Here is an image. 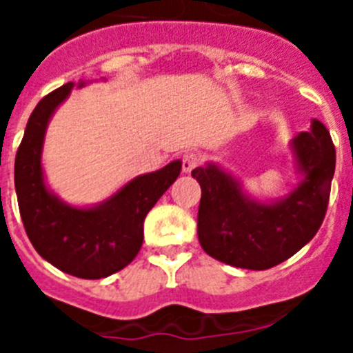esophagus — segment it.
<instances>
[{
    "label": "esophagus",
    "instance_id": "1",
    "mask_svg": "<svg viewBox=\"0 0 353 353\" xmlns=\"http://www.w3.org/2000/svg\"><path fill=\"white\" fill-rule=\"evenodd\" d=\"M199 164H201V157H199L198 154H194V152H187V154H183L182 157L183 173H191V171L196 170Z\"/></svg>",
    "mask_w": 353,
    "mask_h": 353
}]
</instances>
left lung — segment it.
<instances>
[{
    "instance_id": "8db88e82",
    "label": "left lung",
    "mask_w": 353,
    "mask_h": 353,
    "mask_svg": "<svg viewBox=\"0 0 353 353\" xmlns=\"http://www.w3.org/2000/svg\"><path fill=\"white\" fill-rule=\"evenodd\" d=\"M302 180L285 199L260 203L245 196L217 164L192 170L201 187L198 239L208 256L239 269L267 270L301 251L320 230L334 176L329 130L313 120L311 132L292 141Z\"/></svg>"
}]
</instances>
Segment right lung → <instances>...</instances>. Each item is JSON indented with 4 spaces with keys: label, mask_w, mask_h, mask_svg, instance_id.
I'll return each mask as SVG.
<instances>
[{
    "label": "right lung",
    "mask_w": 353,
    "mask_h": 353,
    "mask_svg": "<svg viewBox=\"0 0 353 353\" xmlns=\"http://www.w3.org/2000/svg\"><path fill=\"white\" fill-rule=\"evenodd\" d=\"M74 86L76 83L63 84L33 109L15 155V192L26 235L40 256L70 276L101 279L136 258L146 214L179 179L182 162L173 161L162 170L136 176L97 207L63 203L46 187L40 155L49 118Z\"/></svg>",
    "instance_id": "right-lung-1"
}]
</instances>
